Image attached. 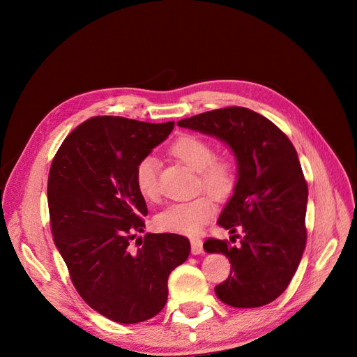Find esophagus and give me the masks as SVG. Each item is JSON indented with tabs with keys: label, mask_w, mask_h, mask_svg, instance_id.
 I'll return each instance as SVG.
<instances>
[{
	"label": "esophagus",
	"mask_w": 357,
	"mask_h": 357,
	"mask_svg": "<svg viewBox=\"0 0 357 357\" xmlns=\"http://www.w3.org/2000/svg\"><path fill=\"white\" fill-rule=\"evenodd\" d=\"M190 247H192V253L193 255H201L204 252L202 240L201 238H192L190 240Z\"/></svg>",
	"instance_id": "esophagus-1"
}]
</instances>
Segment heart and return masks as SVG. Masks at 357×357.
Returning a JSON list of instances; mask_svg holds the SVG:
<instances>
[{
    "label": "heart",
    "instance_id": "heart-1",
    "mask_svg": "<svg viewBox=\"0 0 357 357\" xmlns=\"http://www.w3.org/2000/svg\"><path fill=\"white\" fill-rule=\"evenodd\" d=\"M169 153L177 158L199 176V188L207 190L218 199H225L235 190L238 174L236 167L228 158H214L213 146L198 135L185 134L178 137L169 147ZM135 186L146 199H156L158 188V160L153 156H144L138 160L134 172ZM215 214V204L208 195L195 199L171 204L156 215V226L162 231L195 235Z\"/></svg>",
    "mask_w": 357,
    "mask_h": 357
}]
</instances>
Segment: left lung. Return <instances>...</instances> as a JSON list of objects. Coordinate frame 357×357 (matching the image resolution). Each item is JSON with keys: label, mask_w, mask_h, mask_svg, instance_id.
Returning <instances> with one entry per match:
<instances>
[{"label": "left lung", "mask_w": 357, "mask_h": 357, "mask_svg": "<svg viewBox=\"0 0 357 357\" xmlns=\"http://www.w3.org/2000/svg\"><path fill=\"white\" fill-rule=\"evenodd\" d=\"M214 135L238 162V181L218 225L244 234L238 245L208 238L205 252L223 253L231 274L214 287L231 307L255 308L277 299L289 286L307 244V180L287 135L244 107H225L177 122ZM235 236L231 241L235 243Z\"/></svg>", "instance_id": "1"}]
</instances>
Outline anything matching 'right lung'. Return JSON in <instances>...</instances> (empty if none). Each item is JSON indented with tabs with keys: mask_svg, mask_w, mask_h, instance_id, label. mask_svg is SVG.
Instances as JSON below:
<instances>
[{
	"mask_svg": "<svg viewBox=\"0 0 357 357\" xmlns=\"http://www.w3.org/2000/svg\"><path fill=\"white\" fill-rule=\"evenodd\" d=\"M172 128L91 117L63 139L49 171L50 228L71 282L91 308L125 325L165 307L168 277L190 253L178 234H146L135 250L129 245L147 215L135 167Z\"/></svg>",
	"mask_w": 357,
	"mask_h": 357,
	"instance_id": "right-lung-1",
	"label": "right lung"
}]
</instances>
